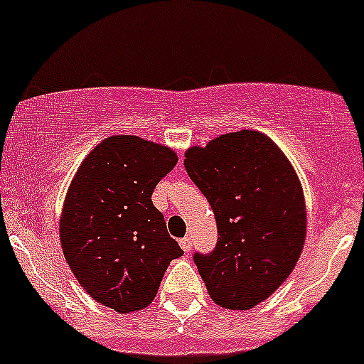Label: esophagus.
<instances>
[{
    "label": "esophagus",
    "instance_id": "1",
    "mask_svg": "<svg viewBox=\"0 0 364 364\" xmlns=\"http://www.w3.org/2000/svg\"><path fill=\"white\" fill-rule=\"evenodd\" d=\"M179 245H181V248L185 252L192 250V240H190L188 236H185V237H183V240H179Z\"/></svg>",
    "mask_w": 364,
    "mask_h": 364
}]
</instances>
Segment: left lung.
Returning a JSON list of instances; mask_svg holds the SVG:
<instances>
[{
	"instance_id": "1",
	"label": "left lung",
	"mask_w": 364,
	"mask_h": 364,
	"mask_svg": "<svg viewBox=\"0 0 364 364\" xmlns=\"http://www.w3.org/2000/svg\"><path fill=\"white\" fill-rule=\"evenodd\" d=\"M185 167L215 213L218 243L196 253L209 296L250 310L292 273L306 240V204L294 167L257 130L223 134L185 153Z\"/></svg>"
}]
</instances>
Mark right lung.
I'll return each mask as SVG.
<instances>
[{"mask_svg": "<svg viewBox=\"0 0 364 364\" xmlns=\"http://www.w3.org/2000/svg\"><path fill=\"white\" fill-rule=\"evenodd\" d=\"M178 164L174 149L111 135L77 168L60 216V243L80 287L119 314L149 306L172 259L183 255L151 203Z\"/></svg>", "mask_w": 364, "mask_h": 364, "instance_id": "obj_1", "label": "right lung"}]
</instances>
